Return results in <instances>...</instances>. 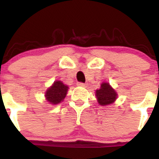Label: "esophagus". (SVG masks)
<instances>
[{
	"mask_svg": "<svg viewBox=\"0 0 159 159\" xmlns=\"http://www.w3.org/2000/svg\"><path fill=\"white\" fill-rule=\"evenodd\" d=\"M77 86H79V87H85V86H86V84H84V83L79 82V83H77Z\"/></svg>",
	"mask_w": 159,
	"mask_h": 159,
	"instance_id": "obj_1",
	"label": "esophagus"
}]
</instances>
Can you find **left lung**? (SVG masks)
Instances as JSON below:
<instances>
[{"mask_svg": "<svg viewBox=\"0 0 159 159\" xmlns=\"http://www.w3.org/2000/svg\"><path fill=\"white\" fill-rule=\"evenodd\" d=\"M95 96L99 105L107 106L116 101L117 99V93L108 83H102L100 88L96 90Z\"/></svg>", "mask_w": 159, "mask_h": 159, "instance_id": "obj_1", "label": "left lung"}]
</instances>
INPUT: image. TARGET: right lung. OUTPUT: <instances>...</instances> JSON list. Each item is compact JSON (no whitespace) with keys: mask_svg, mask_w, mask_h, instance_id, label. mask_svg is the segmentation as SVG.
<instances>
[{"mask_svg":"<svg viewBox=\"0 0 159 159\" xmlns=\"http://www.w3.org/2000/svg\"><path fill=\"white\" fill-rule=\"evenodd\" d=\"M68 87L62 81L57 80L53 83L45 92V98L51 104H58L62 102L67 95Z\"/></svg>","mask_w":159,"mask_h":159,"instance_id":"right-lung-1","label":"right lung"}]
</instances>
